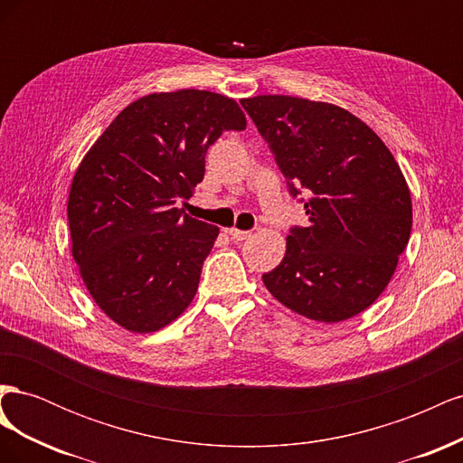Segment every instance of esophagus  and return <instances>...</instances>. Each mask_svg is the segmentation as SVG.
Here are the masks:
<instances>
[{"label": "esophagus", "instance_id": "34e87169", "mask_svg": "<svg viewBox=\"0 0 463 463\" xmlns=\"http://www.w3.org/2000/svg\"><path fill=\"white\" fill-rule=\"evenodd\" d=\"M228 233H230L232 240H235V241H243V240H249V237H250V232H243V230H237V228H230Z\"/></svg>", "mask_w": 463, "mask_h": 463}]
</instances>
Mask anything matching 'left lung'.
Returning a JSON list of instances; mask_svg holds the SVG:
<instances>
[{
    "instance_id": "left-lung-1",
    "label": "left lung",
    "mask_w": 463,
    "mask_h": 463,
    "mask_svg": "<svg viewBox=\"0 0 463 463\" xmlns=\"http://www.w3.org/2000/svg\"><path fill=\"white\" fill-rule=\"evenodd\" d=\"M309 226L262 282L288 309L318 322L371 307L396 272L411 233V193L396 158L365 121L328 102L284 94L243 98Z\"/></svg>"
}]
</instances>
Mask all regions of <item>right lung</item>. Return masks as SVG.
<instances>
[{
    "label": "right lung",
    "instance_id": "1",
    "mask_svg": "<svg viewBox=\"0 0 463 463\" xmlns=\"http://www.w3.org/2000/svg\"><path fill=\"white\" fill-rule=\"evenodd\" d=\"M247 119L233 98L181 89L138 98L85 154L67 201L71 253L94 303L135 334L191 305L220 230L177 208L204 177V156Z\"/></svg>",
    "mask_w": 463,
    "mask_h": 463
}]
</instances>
